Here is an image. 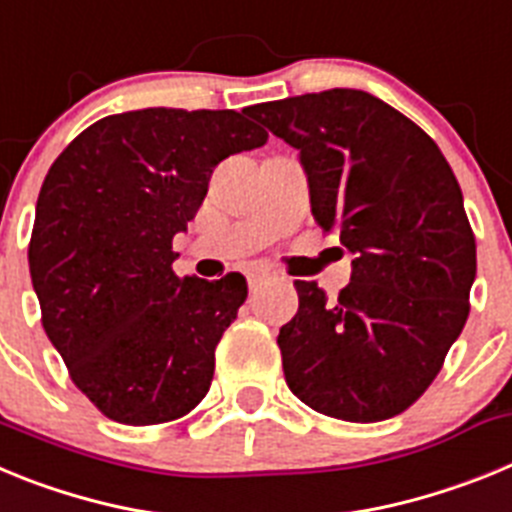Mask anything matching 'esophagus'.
<instances>
[{
	"mask_svg": "<svg viewBox=\"0 0 512 512\" xmlns=\"http://www.w3.org/2000/svg\"><path fill=\"white\" fill-rule=\"evenodd\" d=\"M269 279H271V274H269V271H264V269L248 271V289H251V292H259L261 284H266Z\"/></svg>",
	"mask_w": 512,
	"mask_h": 512,
	"instance_id": "34e87169",
	"label": "esophagus"
}]
</instances>
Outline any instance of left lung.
Listing matches in <instances>:
<instances>
[{
    "mask_svg": "<svg viewBox=\"0 0 512 512\" xmlns=\"http://www.w3.org/2000/svg\"><path fill=\"white\" fill-rule=\"evenodd\" d=\"M248 110L300 151L312 215L356 256L338 300L295 282L300 307L277 338L289 390L351 423L400 415L469 318L477 246L454 171L431 135L359 89Z\"/></svg>",
    "mask_w": 512,
    "mask_h": 512,
    "instance_id": "1",
    "label": "left lung"
}]
</instances>
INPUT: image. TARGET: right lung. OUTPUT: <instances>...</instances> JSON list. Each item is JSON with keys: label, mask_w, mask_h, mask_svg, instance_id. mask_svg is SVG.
<instances>
[{"label": "right lung", "mask_w": 512, "mask_h": 512, "mask_svg": "<svg viewBox=\"0 0 512 512\" xmlns=\"http://www.w3.org/2000/svg\"><path fill=\"white\" fill-rule=\"evenodd\" d=\"M266 138L243 112L148 107L89 125L45 174L27 248L43 328L110 420L169 423L210 390L248 284L176 277L171 241L215 166Z\"/></svg>", "instance_id": "1"}]
</instances>
